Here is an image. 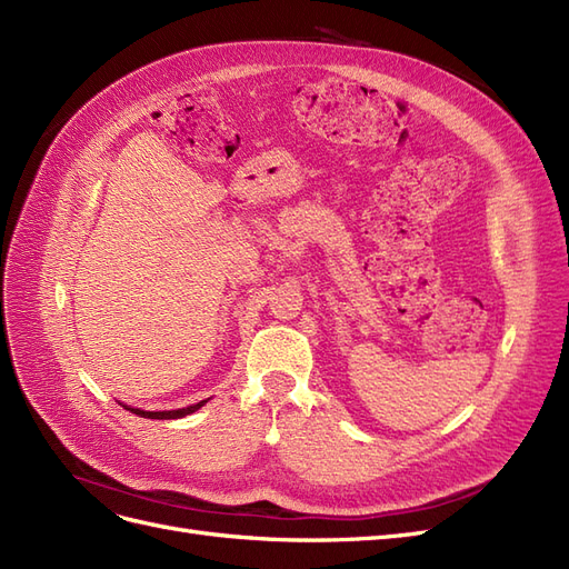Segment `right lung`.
Instances as JSON below:
<instances>
[{"label": "right lung", "mask_w": 569, "mask_h": 569, "mask_svg": "<svg viewBox=\"0 0 569 569\" xmlns=\"http://www.w3.org/2000/svg\"><path fill=\"white\" fill-rule=\"evenodd\" d=\"M203 403H206V401H199V403H194V406H187V408H180V410H163V412H147V410H140V408H128V410H132L134 416L151 418V420H178V418L189 416V412L199 410Z\"/></svg>", "instance_id": "add662e5"}]
</instances>
